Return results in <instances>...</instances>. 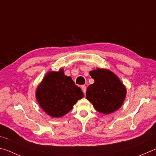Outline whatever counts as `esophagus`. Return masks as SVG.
Listing matches in <instances>:
<instances>
[{
	"mask_svg": "<svg viewBox=\"0 0 156 156\" xmlns=\"http://www.w3.org/2000/svg\"><path fill=\"white\" fill-rule=\"evenodd\" d=\"M81 89H82V91H83V93L85 94V93H86V91H87V87H86V86L85 85H82V87H81Z\"/></svg>",
	"mask_w": 156,
	"mask_h": 156,
	"instance_id": "obj_1",
	"label": "esophagus"
}]
</instances>
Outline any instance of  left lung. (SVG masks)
<instances>
[{"label":"left lung","mask_w":156,"mask_h":156,"mask_svg":"<svg viewBox=\"0 0 156 156\" xmlns=\"http://www.w3.org/2000/svg\"><path fill=\"white\" fill-rule=\"evenodd\" d=\"M89 74L94 83L87 89L86 96L95 109L105 115L119 109L125 101L126 89L117 75L100 68L91 71Z\"/></svg>","instance_id":"left-lung-1"}]
</instances>
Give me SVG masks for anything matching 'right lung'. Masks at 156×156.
<instances>
[{"label":"right lung","instance_id":"obj_1","mask_svg":"<svg viewBox=\"0 0 156 156\" xmlns=\"http://www.w3.org/2000/svg\"><path fill=\"white\" fill-rule=\"evenodd\" d=\"M83 96L81 89L76 85L70 76L65 75L62 68L58 72H47L36 91L39 105L53 118L67 114Z\"/></svg>","mask_w":156,"mask_h":156}]
</instances>
